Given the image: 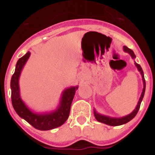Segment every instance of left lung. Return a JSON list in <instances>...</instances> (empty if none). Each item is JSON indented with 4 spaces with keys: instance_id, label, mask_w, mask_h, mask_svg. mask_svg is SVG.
Instances as JSON below:
<instances>
[{
    "instance_id": "left-lung-1",
    "label": "left lung",
    "mask_w": 155,
    "mask_h": 155,
    "mask_svg": "<svg viewBox=\"0 0 155 155\" xmlns=\"http://www.w3.org/2000/svg\"><path fill=\"white\" fill-rule=\"evenodd\" d=\"M124 51L127 52V53H129L130 54L132 58H135V57H136V56H135V54H134V53L133 52L132 50L129 49V48L127 47V46H124ZM135 65L137 66V69L139 70V71L140 72V74H141L142 78H143V91H142L141 96H140V100H139V102H138L137 105L136 109H134V112L131 113L130 114L128 115V116H124V117H123V118H111V117L102 116V115H100L98 114V113H97L96 112H94V117H95V119H96L98 122H100V123H103V124H107V125H109V126H114V127H116V126H120V125H123V124H127V123H128L129 121H130L131 120H133V119L135 117V116L137 114L138 111H139V109H140V103H141L142 100H143V95H144L146 84H145L144 76H143V72L141 67L140 66V64H137V63H135Z\"/></svg>"
}]
</instances>
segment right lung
Here are the masks:
<instances>
[{
    "label": "right lung",
    "mask_w": 155,
    "mask_h": 155,
    "mask_svg": "<svg viewBox=\"0 0 155 155\" xmlns=\"http://www.w3.org/2000/svg\"><path fill=\"white\" fill-rule=\"evenodd\" d=\"M30 53H28L19 59L16 64L15 71L11 80L12 102L14 109L20 117L26 120L28 124L39 130H49L63 125L68 120L71 111V106L75 91L78 87H72L65 90L63 94L61 105L56 112L46 115L35 114L25 106L19 95L18 78L23 66L28 59Z\"/></svg>",
    "instance_id": "1"
}]
</instances>
